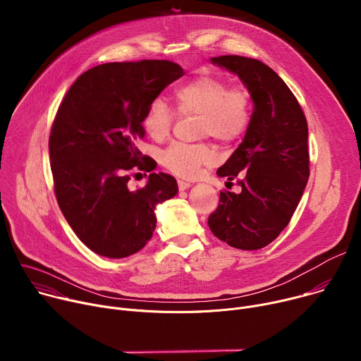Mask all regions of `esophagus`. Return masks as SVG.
<instances>
[{
	"label": "esophagus",
	"mask_w": 361,
	"mask_h": 361,
	"mask_svg": "<svg viewBox=\"0 0 361 361\" xmlns=\"http://www.w3.org/2000/svg\"><path fill=\"white\" fill-rule=\"evenodd\" d=\"M177 184H178V190H180V191H184V190H187V188H190V187H191V184H190V183L183 181V180H178V181H177Z\"/></svg>",
	"instance_id": "34e87169"
}]
</instances>
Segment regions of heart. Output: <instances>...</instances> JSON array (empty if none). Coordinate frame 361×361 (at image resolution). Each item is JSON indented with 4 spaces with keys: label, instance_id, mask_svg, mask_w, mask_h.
Returning <instances> with one entry per match:
<instances>
[{
    "label": "heart",
    "instance_id": "b5f03b06",
    "mask_svg": "<svg viewBox=\"0 0 361 361\" xmlns=\"http://www.w3.org/2000/svg\"><path fill=\"white\" fill-rule=\"evenodd\" d=\"M180 116L200 117V135L230 142L240 138L251 118V98L245 88L234 87L221 78L201 75L176 91ZM177 114L166 101L156 98L144 116V128L156 141L166 140ZM216 152L209 144L174 142L161 154L163 166L183 178H194L204 166H210Z\"/></svg>",
    "mask_w": 361,
    "mask_h": 361
}]
</instances>
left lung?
Returning <instances> with one entry per match:
<instances>
[{
    "label": "left lung",
    "instance_id": "obj_1",
    "mask_svg": "<svg viewBox=\"0 0 361 361\" xmlns=\"http://www.w3.org/2000/svg\"><path fill=\"white\" fill-rule=\"evenodd\" d=\"M212 63L238 75L254 110L243 142L217 170L227 184L238 178L241 192H220L209 227L234 248L259 250L290 223L310 176L307 120L287 84L264 63L240 56Z\"/></svg>",
    "mask_w": 361,
    "mask_h": 361
}]
</instances>
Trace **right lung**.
I'll use <instances>...</instances> for the list:
<instances>
[{
	"mask_svg": "<svg viewBox=\"0 0 361 361\" xmlns=\"http://www.w3.org/2000/svg\"><path fill=\"white\" fill-rule=\"evenodd\" d=\"M183 75L167 60L101 64L75 80L59 107L48 141L56 197L77 237L102 257L140 251L156 230L157 204L178 191L164 173H151L138 190L128 181L131 171L156 167L137 148L144 116Z\"/></svg>",
	"mask_w": 361,
	"mask_h": 361,
	"instance_id": "add662e5",
	"label": "right lung"
}]
</instances>
